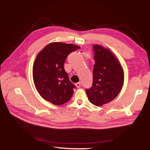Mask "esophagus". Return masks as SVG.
<instances>
[{"label":"esophagus","mask_w":150,"mask_h":150,"mask_svg":"<svg viewBox=\"0 0 150 150\" xmlns=\"http://www.w3.org/2000/svg\"><path fill=\"white\" fill-rule=\"evenodd\" d=\"M76 88H80L81 87V83L80 82H79V83H76Z\"/></svg>","instance_id":"obj_1"}]
</instances>
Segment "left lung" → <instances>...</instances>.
Segmentation results:
<instances>
[{
    "label": "left lung",
    "mask_w": 150,
    "mask_h": 150,
    "mask_svg": "<svg viewBox=\"0 0 150 150\" xmlns=\"http://www.w3.org/2000/svg\"><path fill=\"white\" fill-rule=\"evenodd\" d=\"M93 86L86 89L89 101L97 106L113 100L124 83V71L121 63L109 48L94 44Z\"/></svg>",
    "instance_id": "1"
}]
</instances>
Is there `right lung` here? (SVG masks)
Returning <instances> with one entry per match:
<instances>
[{
    "label": "right lung",
    "mask_w": 150,
    "mask_h": 150,
    "mask_svg": "<svg viewBox=\"0 0 150 150\" xmlns=\"http://www.w3.org/2000/svg\"><path fill=\"white\" fill-rule=\"evenodd\" d=\"M79 48L72 44L54 42L38 53L33 64V76L36 89L45 100L59 106L72 97L75 86L68 78L64 64L68 54Z\"/></svg>",
    "instance_id": "right-lung-1"
}]
</instances>
